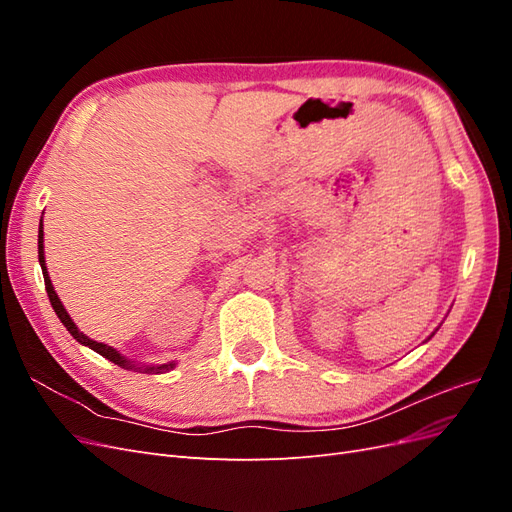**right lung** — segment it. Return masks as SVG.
Returning <instances> with one entry per match:
<instances>
[{
  "label": "right lung",
  "mask_w": 512,
  "mask_h": 512,
  "mask_svg": "<svg viewBox=\"0 0 512 512\" xmlns=\"http://www.w3.org/2000/svg\"><path fill=\"white\" fill-rule=\"evenodd\" d=\"M38 260H40V267H42V275H44V288H46V294H49V301H51V305H53V309H55V314H57V318L64 322V327L70 331V335L76 339V342L79 344H83V346H87V348H91L94 352H98V354H102L104 359H108V361H113L115 365H119V367H123V369H141V371H145V374H162V371H168V369H173L175 367V363H164V365H156V367H136L134 365V361H128L126 356H121L115 348H111V346H106V344H100V342H94V339H89L85 333H81L79 329H76V324L72 322V318L68 316V312L64 309V305H61V301H59V297H57V292H55V288H53V284H51V277H49V271H46V260H44V230H42V222H40V230H38Z\"/></svg>",
  "instance_id": "add662e5"
}]
</instances>
